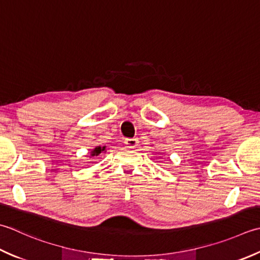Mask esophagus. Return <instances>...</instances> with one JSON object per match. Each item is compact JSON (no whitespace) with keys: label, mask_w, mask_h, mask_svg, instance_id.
Here are the masks:
<instances>
[{"label":"esophagus","mask_w":260,"mask_h":260,"mask_svg":"<svg viewBox=\"0 0 260 260\" xmlns=\"http://www.w3.org/2000/svg\"><path fill=\"white\" fill-rule=\"evenodd\" d=\"M125 144L127 146H131V147H136L137 145H139V140L137 139H126Z\"/></svg>","instance_id":"34e87169"}]
</instances>
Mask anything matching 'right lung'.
Instances as JSON below:
<instances>
[{
  "instance_id": "1",
  "label": "right lung",
  "mask_w": 260,
  "mask_h": 260,
  "mask_svg": "<svg viewBox=\"0 0 260 260\" xmlns=\"http://www.w3.org/2000/svg\"><path fill=\"white\" fill-rule=\"evenodd\" d=\"M106 151V146H95L94 149L90 152V157H93V156H98L101 152Z\"/></svg>"
}]
</instances>
